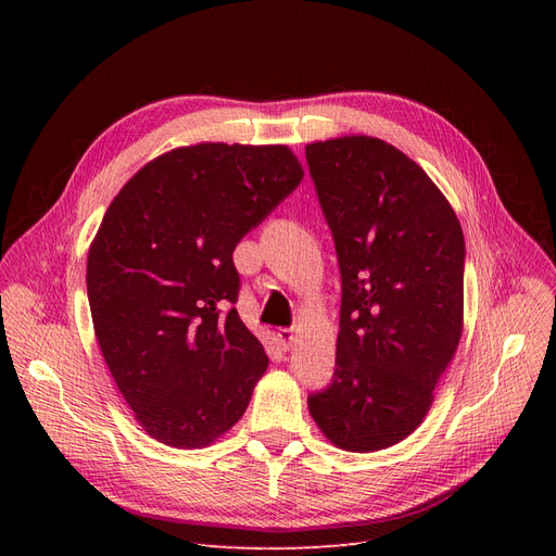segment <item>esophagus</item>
<instances>
[{"label": "esophagus", "instance_id": "1", "mask_svg": "<svg viewBox=\"0 0 556 556\" xmlns=\"http://www.w3.org/2000/svg\"><path fill=\"white\" fill-rule=\"evenodd\" d=\"M277 338H279L283 349H290V346H293V342H295V331L293 329H279Z\"/></svg>", "mask_w": 556, "mask_h": 556}]
</instances>
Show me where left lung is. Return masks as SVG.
Segmentation results:
<instances>
[{"instance_id": "1", "label": "left lung", "mask_w": 556, "mask_h": 556, "mask_svg": "<svg viewBox=\"0 0 556 556\" xmlns=\"http://www.w3.org/2000/svg\"><path fill=\"white\" fill-rule=\"evenodd\" d=\"M306 160L342 275L333 383L308 413L333 446L383 451L426 419L457 352L462 227L428 173L383 139L313 141Z\"/></svg>"}]
</instances>
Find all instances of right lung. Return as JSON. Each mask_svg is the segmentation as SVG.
I'll return each mask as SVG.
<instances>
[{"label":"right lung","instance_id":"right-lung-1","mask_svg":"<svg viewBox=\"0 0 556 556\" xmlns=\"http://www.w3.org/2000/svg\"><path fill=\"white\" fill-rule=\"evenodd\" d=\"M283 143L200 141L143 164L114 195L87 252L94 333L137 424L204 448L237 424L268 369L237 308L231 252L298 189Z\"/></svg>","mask_w":556,"mask_h":556}]
</instances>
